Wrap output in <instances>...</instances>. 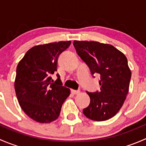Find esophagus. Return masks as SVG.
Here are the masks:
<instances>
[{"label": "esophagus", "mask_w": 146, "mask_h": 146, "mask_svg": "<svg viewBox=\"0 0 146 146\" xmlns=\"http://www.w3.org/2000/svg\"><path fill=\"white\" fill-rule=\"evenodd\" d=\"M80 92V90H71V93L73 95H76V94H78Z\"/></svg>", "instance_id": "34e87169"}]
</instances>
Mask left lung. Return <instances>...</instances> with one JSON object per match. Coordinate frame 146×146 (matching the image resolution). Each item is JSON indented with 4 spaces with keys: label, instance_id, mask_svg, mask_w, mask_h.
Returning a JSON list of instances; mask_svg holds the SVG:
<instances>
[{
    "label": "left lung",
    "instance_id": "8db88e82",
    "mask_svg": "<svg viewBox=\"0 0 146 146\" xmlns=\"http://www.w3.org/2000/svg\"><path fill=\"white\" fill-rule=\"evenodd\" d=\"M78 55L89 67L92 77L99 73L100 90L87 92L90 98L82 111L88 119L108 120L121 108L129 92L131 73L123 53L110 44L98 42L74 41Z\"/></svg>",
    "mask_w": 146,
    "mask_h": 146
}]
</instances>
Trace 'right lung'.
I'll list each match as a JSON object with an SVG mask.
<instances>
[{
	"instance_id": "1",
	"label": "right lung",
	"mask_w": 146,
	"mask_h": 146,
	"mask_svg": "<svg viewBox=\"0 0 146 146\" xmlns=\"http://www.w3.org/2000/svg\"><path fill=\"white\" fill-rule=\"evenodd\" d=\"M70 41L38 45L28 50L16 70L15 90L19 104L26 114L39 123H49L59 116L70 89L62 86L57 71L58 57Z\"/></svg>"
}]
</instances>
